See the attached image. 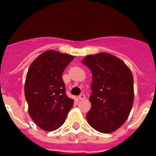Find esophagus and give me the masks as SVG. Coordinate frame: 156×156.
<instances>
[{
	"instance_id": "obj_1",
	"label": "esophagus",
	"mask_w": 156,
	"mask_h": 156,
	"mask_svg": "<svg viewBox=\"0 0 156 156\" xmlns=\"http://www.w3.org/2000/svg\"><path fill=\"white\" fill-rule=\"evenodd\" d=\"M86 98V95H84V94H83V93H82V94H80V95H78V99H79V100H84V99H85Z\"/></svg>"
}]
</instances>
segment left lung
Returning <instances> with one entry per match:
<instances>
[{
  "mask_svg": "<svg viewBox=\"0 0 156 156\" xmlns=\"http://www.w3.org/2000/svg\"><path fill=\"white\" fill-rule=\"evenodd\" d=\"M83 63L92 73L88 123L100 133H112L126 122L133 106L132 73L121 60L108 53L86 56Z\"/></svg>",
  "mask_w": 156,
  "mask_h": 156,
  "instance_id": "obj_1",
  "label": "left lung"
}]
</instances>
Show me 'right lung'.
Instances as JSON below:
<instances>
[{
    "instance_id": "obj_1",
    "label": "right lung",
    "mask_w": 156,
    "mask_h": 156,
    "mask_svg": "<svg viewBox=\"0 0 156 156\" xmlns=\"http://www.w3.org/2000/svg\"><path fill=\"white\" fill-rule=\"evenodd\" d=\"M73 59L68 54L48 50L38 56L28 69L25 96L30 116L44 130L61 127L73 104L66 95L62 79L65 69Z\"/></svg>"
}]
</instances>
